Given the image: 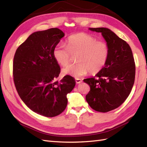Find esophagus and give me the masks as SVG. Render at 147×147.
I'll return each mask as SVG.
<instances>
[{
  "instance_id": "esophagus-1",
  "label": "esophagus",
  "mask_w": 147,
  "mask_h": 147,
  "mask_svg": "<svg viewBox=\"0 0 147 147\" xmlns=\"http://www.w3.org/2000/svg\"><path fill=\"white\" fill-rule=\"evenodd\" d=\"M75 82H76V83L79 84V83H82V82H83V81H82V80H81V79L76 78V79H75Z\"/></svg>"
}]
</instances>
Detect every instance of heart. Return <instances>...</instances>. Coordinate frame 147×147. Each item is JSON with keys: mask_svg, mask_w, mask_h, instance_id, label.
<instances>
[{"mask_svg": "<svg viewBox=\"0 0 147 147\" xmlns=\"http://www.w3.org/2000/svg\"><path fill=\"white\" fill-rule=\"evenodd\" d=\"M110 49L107 42L97 41L94 36L85 33L72 35L67 39V45L59 43L53 55L58 63L65 66L70 62L72 55L78 54L76 64L67 65L62 69L65 74L81 77L87 74H95L102 71L108 61Z\"/></svg>", "mask_w": 147, "mask_h": 147, "instance_id": "1", "label": "heart"}]
</instances>
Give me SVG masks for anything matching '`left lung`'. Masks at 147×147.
<instances>
[{
  "mask_svg": "<svg viewBox=\"0 0 147 147\" xmlns=\"http://www.w3.org/2000/svg\"><path fill=\"white\" fill-rule=\"evenodd\" d=\"M101 33L109 45L108 61L95 77L83 80L90 86L86 102L93 110L107 112L116 109L126 100L135 78V63L130 46L111 30L92 28Z\"/></svg>",
  "mask_w": 147,
  "mask_h": 147,
  "instance_id": "8db88e82",
  "label": "left lung"
}]
</instances>
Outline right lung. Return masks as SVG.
Returning a JSON list of instances; mask_svg holds the SVG:
<instances>
[{"instance_id":"obj_1","label":"right lung","mask_w":147,"mask_h":147,"mask_svg":"<svg viewBox=\"0 0 147 147\" xmlns=\"http://www.w3.org/2000/svg\"><path fill=\"white\" fill-rule=\"evenodd\" d=\"M64 36L57 28L32 33L19 46L13 60V79L22 100L31 110L45 117L61 114L67 104V94L75 86L74 78L61 72L53 51Z\"/></svg>"}]
</instances>
